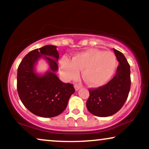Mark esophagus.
Masks as SVG:
<instances>
[{
    "label": "esophagus",
    "mask_w": 149,
    "mask_h": 149,
    "mask_svg": "<svg viewBox=\"0 0 149 149\" xmlns=\"http://www.w3.org/2000/svg\"><path fill=\"white\" fill-rule=\"evenodd\" d=\"M74 88H75V90H78L80 88V85H78V84H75L74 85Z\"/></svg>",
    "instance_id": "esophagus-1"
}]
</instances>
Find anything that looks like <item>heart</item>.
<instances>
[{
  "instance_id": "1",
  "label": "heart",
  "mask_w": 149,
  "mask_h": 149,
  "mask_svg": "<svg viewBox=\"0 0 149 149\" xmlns=\"http://www.w3.org/2000/svg\"><path fill=\"white\" fill-rule=\"evenodd\" d=\"M62 76L66 79H74L80 70L85 81L92 86L104 85L111 78L117 66L115 54L110 51L89 49L77 53L71 60L64 57L59 62Z\"/></svg>"
}]
</instances>
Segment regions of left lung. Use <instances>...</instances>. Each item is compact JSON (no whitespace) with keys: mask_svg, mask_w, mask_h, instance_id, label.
Listing matches in <instances>:
<instances>
[{"mask_svg":"<svg viewBox=\"0 0 149 149\" xmlns=\"http://www.w3.org/2000/svg\"><path fill=\"white\" fill-rule=\"evenodd\" d=\"M113 51L119 62L115 76L103 86L89 89L87 109L99 117H107L118 111L127 100L130 90V64L122 52L116 49Z\"/></svg>","mask_w":149,"mask_h":149,"instance_id":"8db88e82","label":"left lung"}]
</instances>
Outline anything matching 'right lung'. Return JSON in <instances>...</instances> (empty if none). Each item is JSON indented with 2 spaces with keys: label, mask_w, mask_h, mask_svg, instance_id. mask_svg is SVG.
Listing matches in <instances>:
<instances>
[{
  "label": "right lung",
  "mask_w": 149,
  "mask_h": 149,
  "mask_svg": "<svg viewBox=\"0 0 149 149\" xmlns=\"http://www.w3.org/2000/svg\"><path fill=\"white\" fill-rule=\"evenodd\" d=\"M56 48L48 45L31 51L17 69L19 97L29 111L40 117L52 118L61 113L75 92L73 84L63 83L54 73L59 69V53ZM42 56L49 61L51 71L40 77L34 72V65Z\"/></svg>",
  "instance_id": "1"
}]
</instances>
